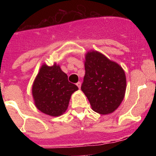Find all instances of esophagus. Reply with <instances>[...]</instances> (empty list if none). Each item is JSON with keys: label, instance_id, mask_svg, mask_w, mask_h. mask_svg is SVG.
<instances>
[{"label": "esophagus", "instance_id": "esophagus-1", "mask_svg": "<svg viewBox=\"0 0 156 156\" xmlns=\"http://www.w3.org/2000/svg\"><path fill=\"white\" fill-rule=\"evenodd\" d=\"M76 86L79 87V89H80V87H81V83L80 82H77L76 83Z\"/></svg>", "mask_w": 156, "mask_h": 156}]
</instances>
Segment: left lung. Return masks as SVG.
Masks as SVG:
<instances>
[{
  "label": "left lung",
  "instance_id": "left-lung-1",
  "mask_svg": "<svg viewBox=\"0 0 156 156\" xmlns=\"http://www.w3.org/2000/svg\"><path fill=\"white\" fill-rule=\"evenodd\" d=\"M85 58V76L81 90L94 111L103 115L112 113L124 98L126 86L124 71L120 66L98 51L88 52Z\"/></svg>",
  "mask_w": 156,
  "mask_h": 156
}]
</instances>
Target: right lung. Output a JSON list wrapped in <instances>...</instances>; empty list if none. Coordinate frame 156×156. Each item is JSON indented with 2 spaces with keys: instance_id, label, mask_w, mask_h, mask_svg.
Instances as JSON below:
<instances>
[{
  "instance_id": "obj_1",
  "label": "right lung",
  "mask_w": 156,
  "mask_h": 156,
  "mask_svg": "<svg viewBox=\"0 0 156 156\" xmlns=\"http://www.w3.org/2000/svg\"><path fill=\"white\" fill-rule=\"evenodd\" d=\"M77 90L76 85L69 82L68 76L60 66L43 65L34 82L32 93L40 111L58 116L66 111L72 94Z\"/></svg>"
}]
</instances>
